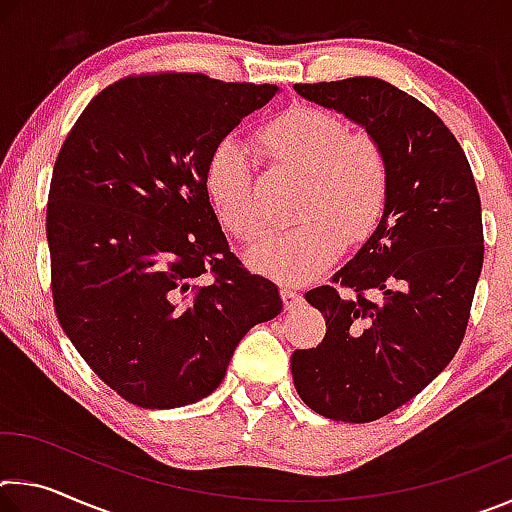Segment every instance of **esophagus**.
Listing matches in <instances>:
<instances>
[{
  "label": "esophagus",
  "mask_w": 512,
  "mask_h": 512,
  "mask_svg": "<svg viewBox=\"0 0 512 512\" xmlns=\"http://www.w3.org/2000/svg\"><path fill=\"white\" fill-rule=\"evenodd\" d=\"M282 300H284V307L287 309H293V307H298L300 302H302V296L300 293L293 289V287H282Z\"/></svg>",
  "instance_id": "obj_1"
}]
</instances>
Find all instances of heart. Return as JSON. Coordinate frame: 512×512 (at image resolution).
I'll return each mask as SVG.
<instances>
[{"instance_id": "obj_1", "label": "heart", "mask_w": 512, "mask_h": 512, "mask_svg": "<svg viewBox=\"0 0 512 512\" xmlns=\"http://www.w3.org/2000/svg\"><path fill=\"white\" fill-rule=\"evenodd\" d=\"M257 142L284 167L305 173L298 196L302 221L275 230L248 255L255 271L284 282L318 275L345 246L361 244L379 228L391 201V164L377 140L350 135L334 112L296 106L257 133ZM203 187L223 228L239 241H255L264 216L253 194L250 155L225 137L203 167Z\"/></svg>"}]
</instances>
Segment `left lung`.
Returning <instances> with one entry per match:
<instances>
[{
	"label": "left lung",
	"mask_w": 512,
	"mask_h": 512,
	"mask_svg": "<svg viewBox=\"0 0 512 512\" xmlns=\"http://www.w3.org/2000/svg\"><path fill=\"white\" fill-rule=\"evenodd\" d=\"M293 90L366 128L391 164L379 228L334 284L305 293L325 316L323 343L291 354L309 409L372 422L429 386L463 341L483 266L481 198L461 144L411 94L372 76Z\"/></svg>",
	"instance_id": "8db88e82"
}]
</instances>
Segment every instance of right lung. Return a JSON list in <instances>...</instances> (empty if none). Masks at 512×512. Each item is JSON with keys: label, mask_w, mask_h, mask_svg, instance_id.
Here are the masks:
<instances>
[{"label": "right lung", "mask_w": 512, "mask_h": 512, "mask_svg": "<svg viewBox=\"0 0 512 512\" xmlns=\"http://www.w3.org/2000/svg\"><path fill=\"white\" fill-rule=\"evenodd\" d=\"M277 85L128 76L76 119L47 205L51 293L65 334L126 402L176 409L225 377L277 287L230 253L203 167Z\"/></svg>", "instance_id": "right-lung-1"}]
</instances>
